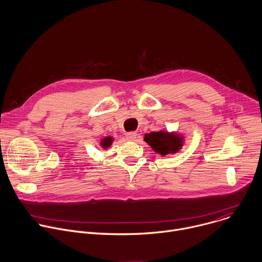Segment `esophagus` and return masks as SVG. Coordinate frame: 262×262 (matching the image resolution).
Here are the masks:
<instances>
[{
    "instance_id": "34e87169",
    "label": "esophagus",
    "mask_w": 262,
    "mask_h": 262,
    "mask_svg": "<svg viewBox=\"0 0 262 262\" xmlns=\"http://www.w3.org/2000/svg\"><path fill=\"white\" fill-rule=\"evenodd\" d=\"M136 138H137V133L136 132H130V133L126 134V139L129 140V141H134V140H136Z\"/></svg>"
}]
</instances>
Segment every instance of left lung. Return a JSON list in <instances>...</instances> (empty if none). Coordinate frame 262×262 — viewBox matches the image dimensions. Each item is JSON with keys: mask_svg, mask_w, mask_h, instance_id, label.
Returning <instances> with one entry per match:
<instances>
[{"mask_svg": "<svg viewBox=\"0 0 262 262\" xmlns=\"http://www.w3.org/2000/svg\"><path fill=\"white\" fill-rule=\"evenodd\" d=\"M144 140L151 146V148L161 154L175 153L182 146V140L177 135H169L164 132H152L145 136Z\"/></svg>", "mask_w": 262, "mask_h": 262, "instance_id": "obj_1", "label": "left lung"}]
</instances>
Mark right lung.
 I'll use <instances>...</instances> for the list:
<instances>
[{"instance_id":"right-lung-1","label":"right lung","mask_w":262,"mask_h":262,"mask_svg":"<svg viewBox=\"0 0 262 262\" xmlns=\"http://www.w3.org/2000/svg\"><path fill=\"white\" fill-rule=\"evenodd\" d=\"M112 141H113V139H112L111 137H107V138H105L104 140H102L101 145H102L103 148H108V147H110V145L112 144Z\"/></svg>"}]
</instances>
